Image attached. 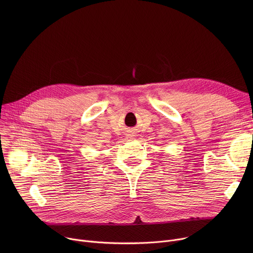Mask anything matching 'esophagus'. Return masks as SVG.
Masks as SVG:
<instances>
[{"instance_id":"34e87169","label":"esophagus","mask_w":253,"mask_h":253,"mask_svg":"<svg viewBox=\"0 0 253 253\" xmlns=\"http://www.w3.org/2000/svg\"><path fill=\"white\" fill-rule=\"evenodd\" d=\"M129 138H130V139H133V136H129Z\"/></svg>"}]
</instances>
